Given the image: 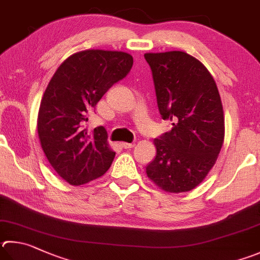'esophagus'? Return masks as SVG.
Returning <instances> with one entry per match:
<instances>
[{
    "mask_svg": "<svg viewBox=\"0 0 260 260\" xmlns=\"http://www.w3.org/2000/svg\"><path fill=\"white\" fill-rule=\"evenodd\" d=\"M120 145H121V148L122 149H129V148H133V146L135 145L134 143H126V142H121L120 143Z\"/></svg>",
    "mask_w": 260,
    "mask_h": 260,
    "instance_id": "34e87169",
    "label": "esophagus"
}]
</instances>
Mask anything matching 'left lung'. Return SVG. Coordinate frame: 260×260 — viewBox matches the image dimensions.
<instances>
[{
  "label": "left lung",
  "instance_id": "left-lung-1",
  "mask_svg": "<svg viewBox=\"0 0 260 260\" xmlns=\"http://www.w3.org/2000/svg\"><path fill=\"white\" fill-rule=\"evenodd\" d=\"M164 120L172 129L153 142L146 175L164 191H191L214 166L224 142V112L214 78L199 60L182 51L145 53Z\"/></svg>",
  "mask_w": 260,
  "mask_h": 260
}]
</instances>
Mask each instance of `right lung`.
<instances>
[{"instance_id": "1", "label": "right lung", "mask_w": 260, "mask_h": 260, "mask_svg": "<svg viewBox=\"0 0 260 260\" xmlns=\"http://www.w3.org/2000/svg\"><path fill=\"white\" fill-rule=\"evenodd\" d=\"M132 66L133 56L125 52L86 50L66 59L51 78L41 101L37 132L51 166L72 185L102 176L114 161L105 127L88 133L84 124Z\"/></svg>"}]
</instances>
